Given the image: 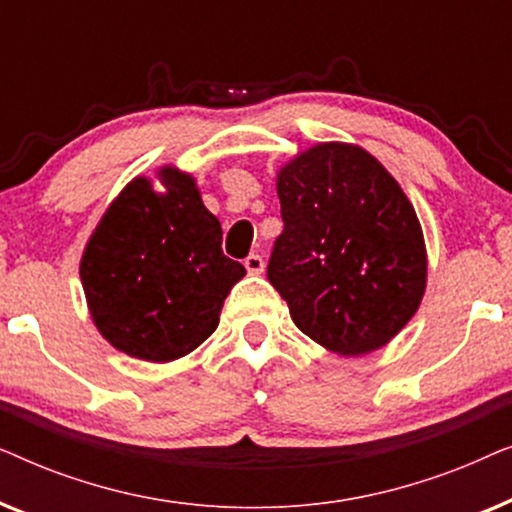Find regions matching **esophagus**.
I'll return each mask as SVG.
<instances>
[{
	"instance_id": "esophagus-1",
	"label": "esophagus",
	"mask_w": 512,
	"mask_h": 512,
	"mask_svg": "<svg viewBox=\"0 0 512 512\" xmlns=\"http://www.w3.org/2000/svg\"><path fill=\"white\" fill-rule=\"evenodd\" d=\"M244 268H247L249 275H261V272L265 270V261L258 254H251L244 258Z\"/></svg>"
}]
</instances>
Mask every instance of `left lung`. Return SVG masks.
Segmentation results:
<instances>
[{"instance_id": "obj_1", "label": "left lung", "mask_w": 512, "mask_h": 512, "mask_svg": "<svg viewBox=\"0 0 512 512\" xmlns=\"http://www.w3.org/2000/svg\"><path fill=\"white\" fill-rule=\"evenodd\" d=\"M284 230L268 279L307 338L340 356L387 345L426 291V244L415 207L380 160L321 142L279 167Z\"/></svg>"}]
</instances>
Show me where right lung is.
Masks as SVG:
<instances>
[{
    "instance_id": "right-lung-1",
    "label": "right lung",
    "mask_w": 512,
    "mask_h": 512,
    "mask_svg": "<svg viewBox=\"0 0 512 512\" xmlns=\"http://www.w3.org/2000/svg\"><path fill=\"white\" fill-rule=\"evenodd\" d=\"M135 177L102 214L81 256L88 312L118 352L151 363L191 354L216 331L223 300L247 275L223 256L221 223L193 174L174 165Z\"/></svg>"
}]
</instances>
